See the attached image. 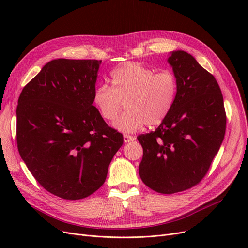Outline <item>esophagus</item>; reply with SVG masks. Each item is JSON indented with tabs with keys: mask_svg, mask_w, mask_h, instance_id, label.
<instances>
[{
	"mask_svg": "<svg viewBox=\"0 0 248 248\" xmlns=\"http://www.w3.org/2000/svg\"><path fill=\"white\" fill-rule=\"evenodd\" d=\"M136 138L134 136H129V135H124V142H129L135 140Z\"/></svg>",
	"mask_w": 248,
	"mask_h": 248,
	"instance_id": "obj_1",
	"label": "esophagus"
}]
</instances>
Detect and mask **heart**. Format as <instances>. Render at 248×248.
I'll list each match as a JSON object with an SVG mask.
<instances>
[{"mask_svg": "<svg viewBox=\"0 0 248 248\" xmlns=\"http://www.w3.org/2000/svg\"><path fill=\"white\" fill-rule=\"evenodd\" d=\"M112 87L99 84L93 93V102L107 121L124 133H135L145 124L155 126L170 114L178 94V79L170 70L155 72L137 62H126L111 71Z\"/></svg>", "mask_w": 248, "mask_h": 248, "instance_id": "obj_1", "label": "heart"}]
</instances>
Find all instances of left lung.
<instances>
[{"instance_id":"left-lung-1","label":"left lung","mask_w":248,"mask_h":248,"mask_svg":"<svg viewBox=\"0 0 248 248\" xmlns=\"http://www.w3.org/2000/svg\"><path fill=\"white\" fill-rule=\"evenodd\" d=\"M168 62L178 79L174 107L155 132L138 137L144 150L140 179L162 194L182 192L199 183L226 128L223 96L215 77L185 51H173Z\"/></svg>"}]
</instances>
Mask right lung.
<instances>
[{
    "mask_svg": "<svg viewBox=\"0 0 248 248\" xmlns=\"http://www.w3.org/2000/svg\"><path fill=\"white\" fill-rule=\"evenodd\" d=\"M100 63L52 60L18 99L21 158L38 183L62 199H83L98 190L124 142L93 106Z\"/></svg>",
    "mask_w": 248,
    "mask_h": 248,
    "instance_id": "right-lung-1",
    "label": "right lung"
}]
</instances>
